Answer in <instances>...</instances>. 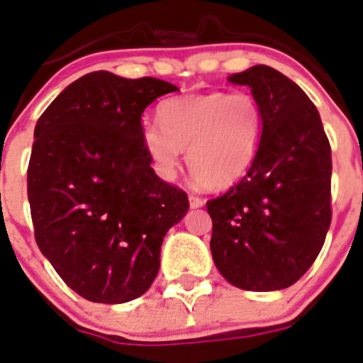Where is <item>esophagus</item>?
Wrapping results in <instances>:
<instances>
[{
	"label": "esophagus",
	"mask_w": 363,
	"mask_h": 363,
	"mask_svg": "<svg viewBox=\"0 0 363 363\" xmlns=\"http://www.w3.org/2000/svg\"><path fill=\"white\" fill-rule=\"evenodd\" d=\"M189 206H191V209H199L204 206V201L201 197H197V195H189Z\"/></svg>",
	"instance_id": "34e87169"
}]
</instances>
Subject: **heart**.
Wrapping results in <instances>:
<instances>
[{"mask_svg": "<svg viewBox=\"0 0 363 363\" xmlns=\"http://www.w3.org/2000/svg\"><path fill=\"white\" fill-rule=\"evenodd\" d=\"M161 125H145L141 143L162 179L181 166V152L195 181L208 189L236 184L258 157L265 130L262 105L245 91H208L162 101Z\"/></svg>", "mask_w": 363, "mask_h": 363, "instance_id": "1", "label": "heart"}]
</instances>
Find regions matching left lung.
Wrapping results in <instances>:
<instances>
[{
    "mask_svg": "<svg viewBox=\"0 0 363 363\" xmlns=\"http://www.w3.org/2000/svg\"><path fill=\"white\" fill-rule=\"evenodd\" d=\"M228 80L250 87L265 130L242 181L206 204L213 262L242 290L289 289L313 265L330 229V141L306 93L274 67L258 64Z\"/></svg>",
    "mask_w": 363,
    "mask_h": 363,
    "instance_id": "1",
    "label": "left lung"
}]
</instances>
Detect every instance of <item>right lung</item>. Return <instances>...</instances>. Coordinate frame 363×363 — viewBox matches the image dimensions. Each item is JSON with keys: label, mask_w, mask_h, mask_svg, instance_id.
Listing matches in <instances>:
<instances>
[{"label": "right lung", "mask_w": 363, "mask_h": 363, "mask_svg": "<svg viewBox=\"0 0 363 363\" xmlns=\"http://www.w3.org/2000/svg\"><path fill=\"white\" fill-rule=\"evenodd\" d=\"M174 84L93 71L39 118L28 164L35 242L64 283L93 303L143 296L162 238L188 195L155 175L141 143V114Z\"/></svg>", "instance_id": "right-lung-1"}]
</instances>
